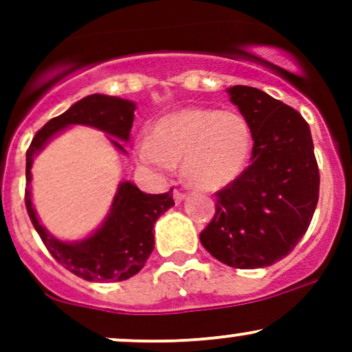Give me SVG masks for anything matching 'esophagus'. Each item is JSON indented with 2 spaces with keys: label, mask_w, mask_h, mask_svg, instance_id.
<instances>
[{
  "label": "esophagus",
  "mask_w": 352,
  "mask_h": 352,
  "mask_svg": "<svg viewBox=\"0 0 352 352\" xmlns=\"http://www.w3.org/2000/svg\"><path fill=\"white\" fill-rule=\"evenodd\" d=\"M185 193L184 192H179V190H175V192H173V200H175V204H180L182 200L185 199Z\"/></svg>",
  "instance_id": "1"
}]
</instances>
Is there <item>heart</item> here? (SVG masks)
<instances>
[{
    "label": "heart",
    "mask_w": 352,
    "mask_h": 352,
    "mask_svg": "<svg viewBox=\"0 0 352 352\" xmlns=\"http://www.w3.org/2000/svg\"><path fill=\"white\" fill-rule=\"evenodd\" d=\"M253 152L248 120L235 111L185 107L153 125L142 137L137 159L155 172H172L182 162L184 179L200 190H220L245 172Z\"/></svg>",
    "instance_id": "obj_1"
}]
</instances>
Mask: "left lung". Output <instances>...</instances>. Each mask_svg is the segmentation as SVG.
<instances>
[{
  "instance_id": "8db88e82",
  "label": "left lung",
  "mask_w": 352,
  "mask_h": 352,
  "mask_svg": "<svg viewBox=\"0 0 352 352\" xmlns=\"http://www.w3.org/2000/svg\"><path fill=\"white\" fill-rule=\"evenodd\" d=\"M227 92L252 127V164L217 192L215 217L200 241L232 268H265L292 253L309 227L319 197L314 145L293 107L256 87Z\"/></svg>"
}]
</instances>
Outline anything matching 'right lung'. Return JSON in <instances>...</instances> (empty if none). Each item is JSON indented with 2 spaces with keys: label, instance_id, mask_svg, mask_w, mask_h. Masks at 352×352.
<instances>
[{
  "label": "right lung",
  "instance_id": "right-lung-1",
  "mask_svg": "<svg viewBox=\"0 0 352 352\" xmlns=\"http://www.w3.org/2000/svg\"><path fill=\"white\" fill-rule=\"evenodd\" d=\"M135 104L114 96L92 94L72 104L64 114L51 119L36 132L26 152V201L28 215L41 236L47 252L76 276L86 281H124L144 268L153 250V225L172 207V190L167 193H144L132 182H120L111 210L94 233L78 241H63L47 232L39 221L31 200V168L34 157L54 135L71 125H89L107 135L129 142ZM111 144L120 152L125 148L117 140Z\"/></svg>",
  "mask_w": 352,
  "mask_h": 352
}]
</instances>
